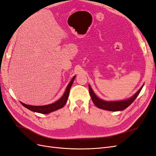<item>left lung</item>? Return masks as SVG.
Returning a JSON list of instances; mask_svg holds the SVG:
<instances>
[{
    "label": "left lung",
    "mask_w": 156,
    "mask_h": 156,
    "mask_svg": "<svg viewBox=\"0 0 156 156\" xmlns=\"http://www.w3.org/2000/svg\"><path fill=\"white\" fill-rule=\"evenodd\" d=\"M143 87H141L137 92L135 93L134 95L132 96L131 98L128 99V100H123V101H107L102 100L101 99L98 98L94 92H93L92 89L91 88L90 86H88L89 88V92L90 94V96L92 98V100L93 103L95 104L96 107L100 108H102V109H105L110 111H122L124 110L127 107H129L132 103L134 101V100L138 96L141 90L143 88Z\"/></svg>",
    "instance_id": "1"
}]
</instances>
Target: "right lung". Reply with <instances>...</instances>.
<instances>
[{
  "mask_svg": "<svg viewBox=\"0 0 156 156\" xmlns=\"http://www.w3.org/2000/svg\"><path fill=\"white\" fill-rule=\"evenodd\" d=\"M75 78V77L74 76L72 78V81H71L70 83H69L66 89V91H65L64 94H63L62 97L58 101H56V102L52 103V104L43 105V106H34V105H26V104H25V103H23L22 102H21V103L22 104V105L27 108L28 109H29L33 112L41 113V114H49V113H50L51 112L58 110V109H59V108L63 107L64 105L66 104V103L68 96H69L70 88H71V87H72V85L73 83Z\"/></svg>",
  "mask_w": 156,
  "mask_h": 156,
  "instance_id": "right-lung-1",
  "label": "right lung"
}]
</instances>
